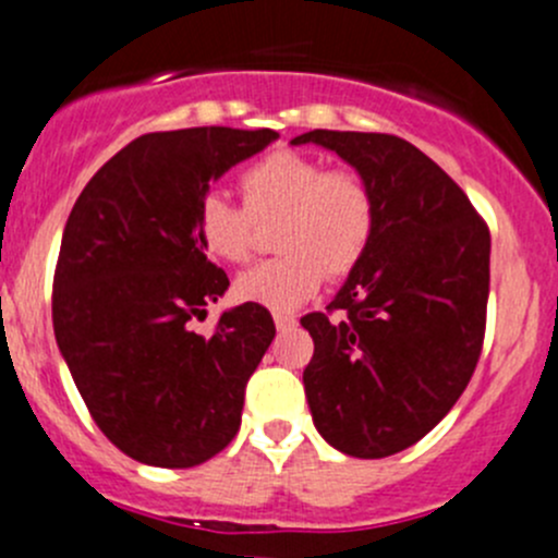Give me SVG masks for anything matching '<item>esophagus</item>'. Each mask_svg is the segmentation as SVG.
<instances>
[{
	"label": "esophagus",
	"instance_id": "1",
	"mask_svg": "<svg viewBox=\"0 0 558 558\" xmlns=\"http://www.w3.org/2000/svg\"><path fill=\"white\" fill-rule=\"evenodd\" d=\"M275 327H278L280 332L296 327V316H291V313H275Z\"/></svg>",
	"mask_w": 558,
	"mask_h": 558
}]
</instances>
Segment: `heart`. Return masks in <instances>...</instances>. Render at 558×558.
Returning a JSON list of instances; mask_svg holds the SVG:
<instances>
[{"instance_id": "1", "label": "heart", "mask_w": 558, "mask_h": 558, "mask_svg": "<svg viewBox=\"0 0 558 558\" xmlns=\"http://www.w3.org/2000/svg\"><path fill=\"white\" fill-rule=\"evenodd\" d=\"M242 202L209 191L198 198L193 234L204 253L242 264L253 253L256 223H275L283 256L258 262L236 278L242 302L269 311H294L329 278H349L367 256L378 226L371 182L354 169L327 163L300 149L280 147L253 160L240 174Z\"/></svg>"}]
</instances>
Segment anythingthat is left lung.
<instances>
[{
  "instance_id": "1",
  "label": "left lung",
  "mask_w": 558,
  "mask_h": 558,
  "mask_svg": "<svg viewBox=\"0 0 558 558\" xmlns=\"http://www.w3.org/2000/svg\"><path fill=\"white\" fill-rule=\"evenodd\" d=\"M354 166L378 202L373 245L313 338L307 405L318 434L354 458L416 445L456 405L480 362L490 289V231L466 193L414 144L389 133L311 130Z\"/></svg>"
}]
</instances>
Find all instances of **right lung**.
<instances>
[{
  "label": "right lung",
  "mask_w": 558,
  "mask_h": 558,
  "mask_svg": "<svg viewBox=\"0 0 558 558\" xmlns=\"http://www.w3.org/2000/svg\"><path fill=\"white\" fill-rule=\"evenodd\" d=\"M275 138L215 124L138 135L86 182L64 223L53 335L97 428L133 461L191 469L240 430L275 322L245 302L213 332L193 329L229 289L193 215L213 177Z\"/></svg>",
  "instance_id": "obj_1"
}]
</instances>
